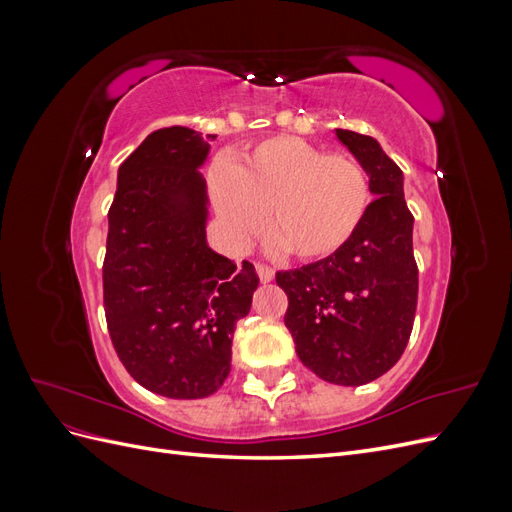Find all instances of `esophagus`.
I'll return each instance as SVG.
<instances>
[{
    "label": "esophagus",
    "mask_w": 512,
    "mask_h": 512,
    "mask_svg": "<svg viewBox=\"0 0 512 512\" xmlns=\"http://www.w3.org/2000/svg\"><path fill=\"white\" fill-rule=\"evenodd\" d=\"M256 273H258V277H260V282H262V284L271 282L273 277H275V271H273L271 267H267V265H260V262L256 265Z\"/></svg>",
    "instance_id": "esophagus-1"
}]
</instances>
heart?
Masks as SVG:
<instances>
[{
    "instance_id": "heart-1",
    "label": "heart",
    "mask_w": 512,
    "mask_h": 512,
    "mask_svg": "<svg viewBox=\"0 0 512 512\" xmlns=\"http://www.w3.org/2000/svg\"><path fill=\"white\" fill-rule=\"evenodd\" d=\"M209 192L237 243L252 241L267 220L275 243L299 260H322L342 250L371 203L359 162L297 136L267 138L237 164L218 162L209 170Z\"/></svg>"
}]
</instances>
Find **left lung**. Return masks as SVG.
Segmentation results:
<instances>
[{"label": "left lung", "mask_w": 512, "mask_h": 512, "mask_svg": "<svg viewBox=\"0 0 512 512\" xmlns=\"http://www.w3.org/2000/svg\"><path fill=\"white\" fill-rule=\"evenodd\" d=\"M369 175L378 198L356 235L329 258L275 282L288 297L284 322L301 363L322 380L361 386L386 374L404 354L414 324L418 269L414 218L404 198V173L376 138L335 130Z\"/></svg>", "instance_id": "8db88e82"}]
</instances>
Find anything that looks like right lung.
<instances>
[{"instance_id":"obj_1","label":"right lung","mask_w":512,"mask_h":512,"mask_svg":"<svg viewBox=\"0 0 512 512\" xmlns=\"http://www.w3.org/2000/svg\"><path fill=\"white\" fill-rule=\"evenodd\" d=\"M173 126L151 132L117 173L102 267L104 314L128 374L170 399H200L230 374L232 333L258 275L207 245L209 141Z\"/></svg>"}]
</instances>
